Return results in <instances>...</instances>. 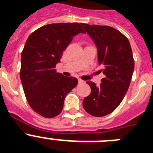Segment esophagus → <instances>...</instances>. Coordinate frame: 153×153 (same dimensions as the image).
I'll return each mask as SVG.
<instances>
[{
    "instance_id": "1",
    "label": "esophagus",
    "mask_w": 153,
    "mask_h": 153,
    "mask_svg": "<svg viewBox=\"0 0 153 153\" xmlns=\"http://www.w3.org/2000/svg\"><path fill=\"white\" fill-rule=\"evenodd\" d=\"M78 82H79V84H81V83H84V81L82 80V79H78Z\"/></svg>"
}]
</instances>
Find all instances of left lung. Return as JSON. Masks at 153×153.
I'll return each mask as SVG.
<instances>
[{
  "label": "left lung",
  "mask_w": 153,
  "mask_h": 153,
  "mask_svg": "<svg viewBox=\"0 0 153 153\" xmlns=\"http://www.w3.org/2000/svg\"><path fill=\"white\" fill-rule=\"evenodd\" d=\"M81 25L97 46L98 63L106 75L99 86L86 82L91 93L83 99V106L93 117H104L118 107L129 89L134 70L132 49L128 39L112 27Z\"/></svg>",
  "instance_id": "obj_1"
}]
</instances>
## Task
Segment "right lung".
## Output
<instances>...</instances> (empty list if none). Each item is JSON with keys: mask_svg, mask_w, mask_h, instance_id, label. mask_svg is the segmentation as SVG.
Listing matches in <instances>:
<instances>
[{"mask_svg": "<svg viewBox=\"0 0 153 153\" xmlns=\"http://www.w3.org/2000/svg\"><path fill=\"white\" fill-rule=\"evenodd\" d=\"M79 33L86 32L78 23L51 24L35 30L27 40L20 76L28 103L42 117L60 114L66 96L77 85V79L56 73L55 67L63 51Z\"/></svg>", "mask_w": 153, "mask_h": 153, "instance_id": "add662e5", "label": "right lung"}]
</instances>
